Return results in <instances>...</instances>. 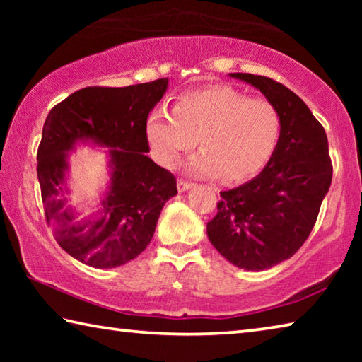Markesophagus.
Listing matches in <instances>:
<instances>
[{"instance_id": "esophagus-1", "label": "esophagus", "mask_w": 362, "mask_h": 362, "mask_svg": "<svg viewBox=\"0 0 362 362\" xmlns=\"http://www.w3.org/2000/svg\"><path fill=\"white\" fill-rule=\"evenodd\" d=\"M193 183L188 182V180H183V179H179V182H177V188H179V192H187L188 188H192Z\"/></svg>"}]
</instances>
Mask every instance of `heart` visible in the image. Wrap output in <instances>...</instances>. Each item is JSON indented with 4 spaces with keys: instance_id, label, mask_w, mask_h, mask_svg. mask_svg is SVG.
<instances>
[{
    "instance_id": "heart-1",
    "label": "heart",
    "mask_w": 362,
    "mask_h": 362,
    "mask_svg": "<svg viewBox=\"0 0 362 362\" xmlns=\"http://www.w3.org/2000/svg\"><path fill=\"white\" fill-rule=\"evenodd\" d=\"M281 129V115L272 102L228 84L189 90L173 110L158 107L145 121L146 140L159 164L174 166L199 137L203 151L189 163L192 173L222 175L226 182L260 173L276 151Z\"/></svg>"
}]
</instances>
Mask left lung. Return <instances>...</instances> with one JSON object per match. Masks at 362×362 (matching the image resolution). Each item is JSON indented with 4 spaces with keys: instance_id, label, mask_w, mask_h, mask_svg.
Returning <instances> with one entry per match:
<instances>
[{
    "instance_id": "8db88e82",
    "label": "left lung",
    "mask_w": 362,
    "mask_h": 362,
    "mask_svg": "<svg viewBox=\"0 0 362 362\" xmlns=\"http://www.w3.org/2000/svg\"><path fill=\"white\" fill-rule=\"evenodd\" d=\"M230 76L260 89L278 108L283 129L259 175L220 192L207 236L233 265L260 272L291 259L310 236L332 182V163L326 131L297 94L267 76Z\"/></svg>"
}]
</instances>
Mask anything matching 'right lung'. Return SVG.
I'll list each match as a JSON object with an SVG mask.
<instances>
[{
	"mask_svg": "<svg viewBox=\"0 0 362 362\" xmlns=\"http://www.w3.org/2000/svg\"><path fill=\"white\" fill-rule=\"evenodd\" d=\"M168 78L127 88L89 86L57 103L42 126L38 180L46 222L73 259L94 268L124 265L148 246L164 203L177 194L173 173L145 155V121L168 89ZM112 148V185L99 218L78 223L64 206V151L78 139Z\"/></svg>",
	"mask_w": 362,
	"mask_h": 362,
	"instance_id": "1",
	"label": "right lung"
}]
</instances>
